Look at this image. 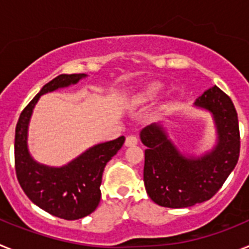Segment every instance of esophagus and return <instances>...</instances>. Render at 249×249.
Returning a JSON list of instances; mask_svg holds the SVG:
<instances>
[{
	"mask_svg": "<svg viewBox=\"0 0 249 249\" xmlns=\"http://www.w3.org/2000/svg\"><path fill=\"white\" fill-rule=\"evenodd\" d=\"M138 143V137L135 135H129L127 136L126 138V142H124V144H126L127 147H132V146H136V144Z\"/></svg>",
	"mask_w": 249,
	"mask_h": 249,
	"instance_id": "esophagus-1",
	"label": "esophagus"
}]
</instances>
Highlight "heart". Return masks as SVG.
<instances>
[{
    "label": "heart",
    "mask_w": 249,
    "mask_h": 249,
    "mask_svg": "<svg viewBox=\"0 0 249 249\" xmlns=\"http://www.w3.org/2000/svg\"><path fill=\"white\" fill-rule=\"evenodd\" d=\"M160 91H162V85H160V83H151V85L146 86V89L141 92L140 94L141 101L148 102V101L155 100L158 94L160 93Z\"/></svg>",
    "instance_id": "obj_1"
}]
</instances>
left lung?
Returning <instances> with one entry per match:
<instances>
[{"label": "left lung", "mask_w": 249, "mask_h": 249, "mask_svg": "<svg viewBox=\"0 0 249 249\" xmlns=\"http://www.w3.org/2000/svg\"><path fill=\"white\" fill-rule=\"evenodd\" d=\"M195 106L210 111L218 142L202 157H186L160 124L141 132L144 151L143 181L147 195L158 206L184 208L212 198L236 167L241 148L238 116L232 100L217 86L207 89Z\"/></svg>", "instance_id": "8db88e82"}]
</instances>
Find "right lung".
<instances>
[{"instance_id":"add662e5","label":"right lung","mask_w":249,"mask_h":249,"mask_svg":"<svg viewBox=\"0 0 249 249\" xmlns=\"http://www.w3.org/2000/svg\"><path fill=\"white\" fill-rule=\"evenodd\" d=\"M86 74H59L21 112L15 135V168L19 186L36 206L58 218L74 221L91 214L101 199V183L106 164L121 149L124 137L87 149L63 167L37 163L27 148V129L38 98L47 92L74 85Z\"/></svg>"}]
</instances>
